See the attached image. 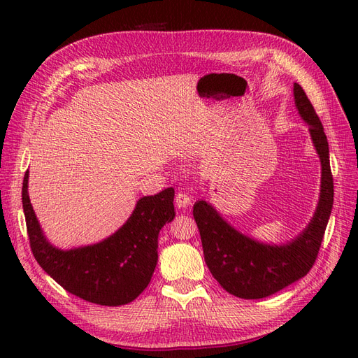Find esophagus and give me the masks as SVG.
<instances>
[{
  "label": "esophagus",
  "instance_id": "1",
  "mask_svg": "<svg viewBox=\"0 0 358 358\" xmlns=\"http://www.w3.org/2000/svg\"><path fill=\"white\" fill-rule=\"evenodd\" d=\"M175 204H176L178 209H187L188 206L191 204V197L188 196L187 192L179 191L176 194V197H175Z\"/></svg>",
  "mask_w": 358,
  "mask_h": 358
}]
</instances>
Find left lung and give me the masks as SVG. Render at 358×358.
<instances>
[{"label":"left lung","instance_id":"1","mask_svg":"<svg viewBox=\"0 0 358 358\" xmlns=\"http://www.w3.org/2000/svg\"><path fill=\"white\" fill-rule=\"evenodd\" d=\"M292 92L296 109L309 127L321 162L318 204L303 231L287 243H266L234 229L209 201L199 200L194 204L192 213L201 236L204 262L220 285L241 299L268 297L308 275L317 259L331 213L334 192L327 137L299 83H294Z\"/></svg>","mask_w":358,"mask_h":358}]
</instances>
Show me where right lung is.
Instances as JSON below:
<instances>
[{"instance_id": "add662e5", "label": "right lung", "mask_w": 358, "mask_h": 358, "mask_svg": "<svg viewBox=\"0 0 358 358\" xmlns=\"http://www.w3.org/2000/svg\"><path fill=\"white\" fill-rule=\"evenodd\" d=\"M27 170L22 206L31 251L45 272L71 294L103 306H121L142 292L158 263V234L175 218V189L138 199L125 224L106 239L71 249L52 245L41 230L28 196Z\"/></svg>"}]
</instances>
